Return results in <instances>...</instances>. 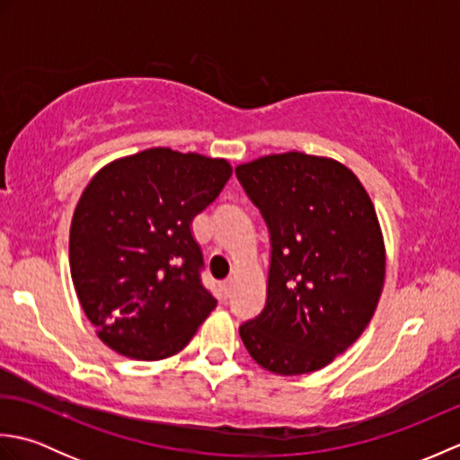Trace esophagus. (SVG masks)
<instances>
[{
	"label": "esophagus",
	"mask_w": 460,
	"mask_h": 460,
	"mask_svg": "<svg viewBox=\"0 0 460 460\" xmlns=\"http://www.w3.org/2000/svg\"><path fill=\"white\" fill-rule=\"evenodd\" d=\"M231 288H233V280H223V282H221V295H223L225 298L231 296Z\"/></svg>",
	"instance_id": "obj_1"
}]
</instances>
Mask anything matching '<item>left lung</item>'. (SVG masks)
<instances>
[{
    "mask_svg": "<svg viewBox=\"0 0 460 460\" xmlns=\"http://www.w3.org/2000/svg\"><path fill=\"white\" fill-rule=\"evenodd\" d=\"M237 178L270 231L267 305L239 328L261 367L302 376L354 344L377 308L385 243L358 175L334 158L269 154Z\"/></svg>",
    "mask_w": 460,
    "mask_h": 460,
    "instance_id": "8db88e82",
    "label": "left lung"
}]
</instances>
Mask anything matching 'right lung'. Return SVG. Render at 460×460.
Returning <instances> with one entry per match:
<instances>
[{"instance_id":"right-lung-1","label":"right lung","mask_w":460,"mask_h":460,"mask_svg":"<svg viewBox=\"0 0 460 460\" xmlns=\"http://www.w3.org/2000/svg\"><path fill=\"white\" fill-rule=\"evenodd\" d=\"M225 158L148 148L106 164L76 203L68 262L86 318L130 359L181 351L217 300L201 285L191 221L221 193Z\"/></svg>"}]
</instances>
